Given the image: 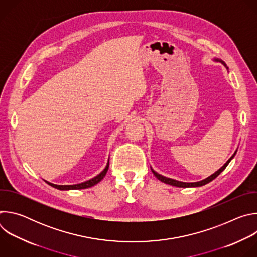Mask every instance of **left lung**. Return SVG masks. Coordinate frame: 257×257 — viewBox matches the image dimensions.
<instances>
[{
	"label": "left lung",
	"instance_id": "left-lung-1",
	"mask_svg": "<svg viewBox=\"0 0 257 257\" xmlns=\"http://www.w3.org/2000/svg\"><path fill=\"white\" fill-rule=\"evenodd\" d=\"M215 61H219V62H222L224 65H226L223 61H221V60H215ZM236 155V153L231 157V159L221 168L219 169L218 171H216L214 174H212L211 176H209L208 178H206V179H204V180H202V181H199V182H194V183H185V182H180V181H177V180H174V179H170V178H167V177H164V176H162V175H160V174H158L157 172H155L153 169H152V171H153V173H154V175L160 180V181H162V182H164V183H166V184H169V185H172V186H176V187H183V188H186V187H199V186H202V185H205V184H207V183H209L210 181H212L214 178H216L219 174H221L225 169H226V167L229 165V163L231 162V160L234 158V156Z\"/></svg>",
	"mask_w": 257,
	"mask_h": 257
}]
</instances>
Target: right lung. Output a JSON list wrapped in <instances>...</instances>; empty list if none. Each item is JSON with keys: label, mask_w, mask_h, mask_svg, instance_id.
Instances as JSON below:
<instances>
[{"label": "right lung", "mask_w": 257, "mask_h": 257, "mask_svg": "<svg viewBox=\"0 0 257 257\" xmlns=\"http://www.w3.org/2000/svg\"><path fill=\"white\" fill-rule=\"evenodd\" d=\"M108 170V163L105 167V169L99 174L97 175L96 177L86 181V182H83V183H80V184H76V185H56V184H53V183H50V182H47L48 184L54 188H57L59 190H77V189H85V188H89L91 186H94L95 184H97V183L99 181H101L103 179V177L105 176L106 172Z\"/></svg>", "instance_id": "1"}]
</instances>
